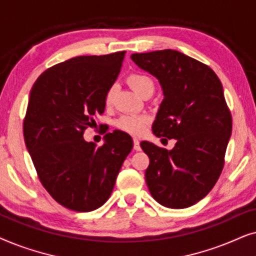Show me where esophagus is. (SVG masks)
<instances>
[{"label":"esophagus","instance_id":"1","mask_svg":"<svg viewBox=\"0 0 256 256\" xmlns=\"http://www.w3.org/2000/svg\"><path fill=\"white\" fill-rule=\"evenodd\" d=\"M134 149L136 152H140V150H141V146H140V141L138 138H134Z\"/></svg>","mask_w":256,"mask_h":256}]
</instances>
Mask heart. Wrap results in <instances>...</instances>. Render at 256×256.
<instances>
[{
    "instance_id": "heart-1",
    "label": "heart",
    "mask_w": 256,
    "mask_h": 256,
    "mask_svg": "<svg viewBox=\"0 0 256 256\" xmlns=\"http://www.w3.org/2000/svg\"><path fill=\"white\" fill-rule=\"evenodd\" d=\"M128 84L136 93L141 94L146 88H154V82L149 76L143 73H132L128 76ZM113 99V88H110L106 94V102L110 104ZM149 124V118L146 115H122L115 122V126L120 130L128 134L140 136L146 132Z\"/></svg>"
}]
</instances>
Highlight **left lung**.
I'll return each mask as SVG.
<instances>
[{
	"label": "left lung",
	"mask_w": 256,
	"mask_h": 256,
	"mask_svg": "<svg viewBox=\"0 0 256 256\" xmlns=\"http://www.w3.org/2000/svg\"><path fill=\"white\" fill-rule=\"evenodd\" d=\"M130 58L162 88L164 99L152 132L176 140L171 150L141 142L150 160L146 185L160 205L188 208L212 190L224 166L232 118L222 85L208 65L180 51L134 54Z\"/></svg>",
	"instance_id": "8db88e82"
}]
</instances>
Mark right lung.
<instances>
[{
	"label": "right lung",
	"instance_id": "add662e5",
	"mask_svg": "<svg viewBox=\"0 0 256 256\" xmlns=\"http://www.w3.org/2000/svg\"><path fill=\"white\" fill-rule=\"evenodd\" d=\"M124 54L68 59L42 73L30 90L26 146L43 186L72 211L90 212L107 202L132 149V138L121 130L107 132L99 148L82 136L104 112Z\"/></svg>",
	"mask_w": 256,
	"mask_h": 256
}]
</instances>
